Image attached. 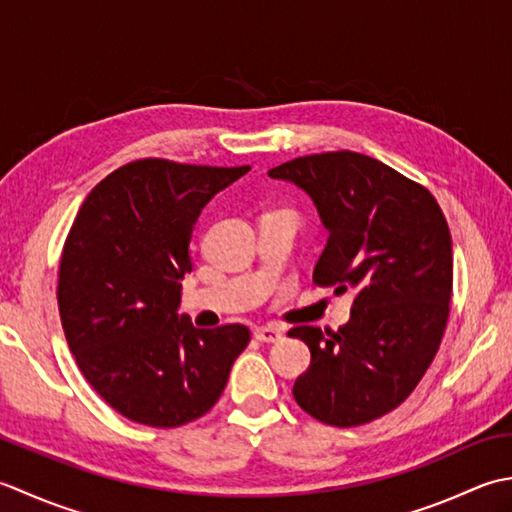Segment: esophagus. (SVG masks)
I'll list each match as a JSON object with an SVG mask.
<instances>
[{
	"label": "esophagus",
	"instance_id": "obj_1",
	"mask_svg": "<svg viewBox=\"0 0 512 512\" xmlns=\"http://www.w3.org/2000/svg\"><path fill=\"white\" fill-rule=\"evenodd\" d=\"M254 336H256V340H260V342H278V340H283L285 338V329H280V327H276V325H267V327H258L256 331H254Z\"/></svg>",
	"mask_w": 512,
	"mask_h": 512
}]
</instances>
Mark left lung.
I'll return each instance as SVG.
<instances>
[{
    "instance_id": "1",
    "label": "left lung",
    "mask_w": 512,
    "mask_h": 512,
    "mask_svg": "<svg viewBox=\"0 0 512 512\" xmlns=\"http://www.w3.org/2000/svg\"><path fill=\"white\" fill-rule=\"evenodd\" d=\"M267 174L300 187L329 232L316 285L356 291L338 331H289L311 351L294 398L325 424H367L409 398L440 347L453 289L446 218L429 190L358 152L300 156Z\"/></svg>"
}]
</instances>
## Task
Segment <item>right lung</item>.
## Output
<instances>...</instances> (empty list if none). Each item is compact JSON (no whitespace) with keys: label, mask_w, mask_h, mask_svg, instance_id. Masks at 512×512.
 Returning a JSON list of instances; mask_svg holds the SVG:
<instances>
[{"label":"right lung","mask_w":512,"mask_h":512,"mask_svg":"<svg viewBox=\"0 0 512 512\" xmlns=\"http://www.w3.org/2000/svg\"><path fill=\"white\" fill-rule=\"evenodd\" d=\"M249 172L143 159L83 201L59 267V314L92 389L132 422L174 429L205 415L249 342L245 325L179 316L203 207Z\"/></svg>","instance_id":"right-lung-1"}]
</instances>
